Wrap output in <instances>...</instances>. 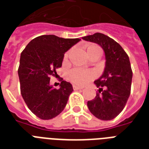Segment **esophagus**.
Instances as JSON below:
<instances>
[{
    "label": "esophagus",
    "instance_id": "34e87169",
    "mask_svg": "<svg viewBox=\"0 0 149 149\" xmlns=\"http://www.w3.org/2000/svg\"><path fill=\"white\" fill-rule=\"evenodd\" d=\"M72 87H73V90H75V91H77V90H81V89L84 88V87H82V86H77V85H73Z\"/></svg>",
    "mask_w": 149,
    "mask_h": 149
}]
</instances>
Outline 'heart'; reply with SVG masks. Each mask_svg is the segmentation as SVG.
Segmentation results:
<instances>
[{
    "label": "heart",
    "mask_w": 149,
    "mask_h": 149,
    "mask_svg": "<svg viewBox=\"0 0 149 149\" xmlns=\"http://www.w3.org/2000/svg\"><path fill=\"white\" fill-rule=\"evenodd\" d=\"M70 52H66L64 55V61H66L69 58ZM85 53L89 58L93 56H97L99 58L101 53L100 48L97 45H87L85 49ZM95 77V75L91 70H84L80 69H72L70 70L67 73V79L72 84H77V85H84L91 79H93Z\"/></svg>",
    "instance_id": "1"
}]
</instances>
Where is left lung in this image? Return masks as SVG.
<instances>
[{
  "instance_id": "1",
  "label": "left lung",
  "mask_w": 149,
  "mask_h": 149,
  "mask_svg": "<svg viewBox=\"0 0 149 149\" xmlns=\"http://www.w3.org/2000/svg\"><path fill=\"white\" fill-rule=\"evenodd\" d=\"M82 38L101 46L106 58L103 74L94 81L98 92L94 99L87 102V107L100 120H112L123 111L131 93L129 57L117 42L104 34L97 32Z\"/></svg>"
}]
</instances>
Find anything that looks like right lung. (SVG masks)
<instances>
[{
	"label": "right lung",
	"instance_id": "add662e5",
	"mask_svg": "<svg viewBox=\"0 0 149 149\" xmlns=\"http://www.w3.org/2000/svg\"><path fill=\"white\" fill-rule=\"evenodd\" d=\"M80 40L44 35L32 39L22 51L17 70L21 93L38 118L49 120L65 108L73 91L72 84L62 80L59 89H55L50 85V77L62 66L65 52Z\"/></svg>",
	"mask_w": 149,
	"mask_h": 149
}]
</instances>
